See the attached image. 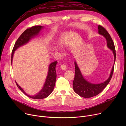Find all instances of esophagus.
<instances>
[{"instance_id":"obj_1","label":"esophagus","mask_w":126,"mask_h":126,"mask_svg":"<svg viewBox=\"0 0 126 126\" xmlns=\"http://www.w3.org/2000/svg\"><path fill=\"white\" fill-rule=\"evenodd\" d=\"M66 65L65 64H63L61 66V68L63 70H67V67H66Z\"/></svg>"}]
</instances>
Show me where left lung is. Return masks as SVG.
<instances>
[{
	"label": "left lung",
	"mask_w": 126,
	"mask_h": 126,
	"mask_svg": "<svg viewBox=\"0 0 126 126\" xmlns=\"http://www.w3.org/2000/svg\"><path fill=\"white\" fill-rule=\"evenodd\" d=\"M98 34L104 36L106 39L108 47L113 51L114 57V64L113 66H112L110 76L107 79V80H106L104 82L102 83L93 84L86 80L84 78L76 61L75 62V75L73 81V84H72L74 90L78 95L85 98L93 97L101 93L106 87V86L109 84L112 77L114 70V63L115 62L116 58L115 48L114 42L108 32L102 26L98 25Z\"/></svg>",
	"instance_id": "1"
}]
</instances>
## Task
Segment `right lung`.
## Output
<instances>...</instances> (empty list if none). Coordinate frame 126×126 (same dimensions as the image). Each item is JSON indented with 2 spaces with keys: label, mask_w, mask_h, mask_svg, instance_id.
Returning a JSON list of instances; mask_svg holds the SVG:
<instances>
[{
  "label": "right lung",
  "mask_w": 126,
  "mask_h": 126,
  "mask_svg": "<svg viewBox=\"0 0 126 126\" xmlns=\"http://www.w3.org/2000/svg\"><path fill=\"white\" fill-rule=\"evenodd\" d=\"M43 26L40 25L34 26H32V28L26 29L24 32H23L20 35V36L17 39V40L16 41L14 45V47H13L12 52L11 63H12L13 57L15 51L18 47H19L20 46L25 45V44L28 43L32 38L37 36L41 30V29H43ZM57 64V61H55L50 63L49 65L47 76L46 77V81L45 82L43 87L42 89L36 95L33 96L28 95L27 94L25 93L23 89L15 81L17 87L23 92L24 94L26 95L30 98L34 99H43L47 97L52 92L55 85L57 78V74L55 68Z\"/></svg>",
  "instance_id": "1"
}]
</instances>
